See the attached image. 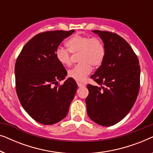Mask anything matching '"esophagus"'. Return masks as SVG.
Returning a JSON list of instances; mask_svg holds the SVG:
<instances>
[{
	"label": "esophagus",
	"mask_w": 153,
	"mask_h": 153,
	"mask_svg": "<svg viewBox=\"0 0 153 153\" xmlns=\"http://www.w3.org/2000/svg\"><path fill=\"white\" fill-rule=\"evenodd\" d=\"M77 85H78L79 87H84L85 85L83 84L82 83H80V82H77Z\"/></svg>",
	"instance_id": "1"
}]
</instances>
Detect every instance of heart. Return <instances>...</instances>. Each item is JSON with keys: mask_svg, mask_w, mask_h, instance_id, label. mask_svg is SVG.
<instances>
[{"mask_svg": "<svg viewBox=\"0 0 153 153\" xmlns=\"http://www.w3.org/2000/svg\"><path fill=\"white\" fill-rule=\"evenodd\" d=\"M68 49L58 47L56 49V57L62 65H72L71 53L78 55L79 63L69 71L68 76L75 81L82 82L91 74L92 66L100 67L105 58L106 49L101 39L79 34L73 35L66 43Z\"/></svg>", "mask_w": 153, "mask_h": 153, "instance_id": "1", "label": "heart"}]
</instances>
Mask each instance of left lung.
<instances>
[{"label": "left lung", "mask_w": 153, "mask_h": 153, "mask_svg": "<svg viewBox=\"0 0 153 153\" xmlns=\"http://www.w3.org/2000/svg\"><path fill=\"white\" fill-rule=\"evenodd\" d=\"M103 41L105 58L91 76L101 88L87 85L88 116L102 126L114 125L131 109L140 88V65L128 42L115 33L93 30Z\"/></svg>", "instance_id": "obj_1"}]
</instances>
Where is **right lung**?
I'll list each match as a JSON object with an SVG mask.
<instances>
[{
  "instance_id": "right-lung-1",
  "label": "right lung",
  "mask_w": 153,
  "mask_h": 153,
  "mask_svg": "<svg viewBox=\"0 0 153 153\" xmlns=\"http://www.w3.org/2000/svg\"><path fill=\"white\" fill-rule=\"evenodd\" d=\"M74 30H51L35 35L27 42L15 63L16 91L23 108L43 125L60 122L68 114L77 89L72 78L62 85L67 71L56 57V49Z\"/></svg>"
}]
</instances>
